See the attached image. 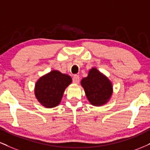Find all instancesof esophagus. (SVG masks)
Returning <instances> with one entry per match:
<instances>
[{
    "label": "esophagus",
    "instance_id": "esophagus-1",
    "mask_svg": "<svg viewBox=\"0 0 150 150\" xmlns=\"http://www.w3.org/2000/svg\"><path fill=\"white\" fill-rule=\"evenodd\" d=\"M73 82L75 83V84H78V83L80 82V77H79V75H74L73 78Z\"/></svg>",
    "mask_w": 150,
    "mask_h": 150
}]
</instances>
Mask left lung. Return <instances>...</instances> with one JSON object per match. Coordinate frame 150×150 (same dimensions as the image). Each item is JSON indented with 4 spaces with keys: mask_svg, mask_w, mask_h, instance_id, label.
<instances>
[{
    "mask_svg": "<svg viewBox=\"0 0 150 150\" xmlns=\"http://www.w3.org/2000/svg\"><path fill=\"white\" fill-rule=\"evenodd\" d=\"M81 84L88 100L93 105L106 103L112 93L111 82L96 68L90 70L88 76L81 81Z\"/></svg>",
    "mask_w": 150,
    "mask_h": 150,
    "instance_id": "left-lung-1",
    "label": "left lung"
}]
</instances>
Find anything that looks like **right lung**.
<instances>
[{
  "label": "right lung",
  "mask_w": 150,
  "mask_h": 150,
  "mask_svg": "<svg viewBox=\"0 0 150 150\" xmlns=\"http://www.w3.org/2000/svg\"><path fill=\"white\" fill-rule=\"evenodd\" d=\"M71 82L72 79L69 75L52 70L36 82V98L46 108L55 107L60 103L65 89Z\"/></svg>",
  "instance_id": "1"
}]
</instances>
